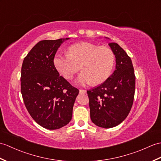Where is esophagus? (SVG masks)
<instances>
[{"label": "esophagus", "instance_id": "esophagus-1", "mask_svg": "<svg viewBox=\"0 0 161 161\" xmlns=\"http://www.w3.org/2000/svg\"><path fill=\"white\" fill-rule=\"evenodd\" d=\"M80 93H81V94H85V93H86V91L83 89H80Z\"/></svg>", "mask_w": 161, "mask_h": 161}]
</instances>
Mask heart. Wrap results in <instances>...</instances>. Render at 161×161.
<instances>
[{
  "label": "heart",
  "mask_w": 161,
  "mask_h": 161,
  "mask_svg": "<svg viewBox=\"0 0 161 161\" xmlns=\"http://www.w3.org/2000/svg\"><path fill=\"white\" fill-rule=\"evenodd\" d=\"M114 54L108 47H99L91 42H82L69 47L68 54L56 53L54 66L66 80L83 70L76 80L81 86L99 85L110 76L114 64Z\"/></svg>",
  "instance_id": "1"
}]
</instances>
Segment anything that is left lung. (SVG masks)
<instances>
[{
    "mask_svg": "<svg viewBox=\"0 0 161 161\" xmlns=\"http://www.w3.org/2000/svg\"><path fill=\"white\" fill-rule=\"evenodd\" d=\"M109 45L116 58V69L99 86L87 91L91 119L101 128H110L125 120L135 92V75L131 59L117 43Z\"/></svg>",
    "mask_w": 161,
    "mask_h": 161,
    "instance_id": "1",
    "label": "left lung"
}]
</instances>
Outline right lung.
Returning a JSON list of instances; mask_svg holds the SVG:
<instances>
[{
	"instance_id": "right-lung-1",
	"label": "right lung",
	"mask_w": 161,
	"mask_h": 161,
	"mask_svg": "<svg viewBox=\"0 0 161 161\" xmlns=\"http://www.w3.org/2000/svg\"><path fill=\"white\" fill-rule=\"evenodd\" d=\"M64 40L40 41L24 58L21 69V93L25 107L33 120L48 130L59 129L70 122L79 93V90L59 76L54 66V56Z\"/></svg>"
}]
</instances>
